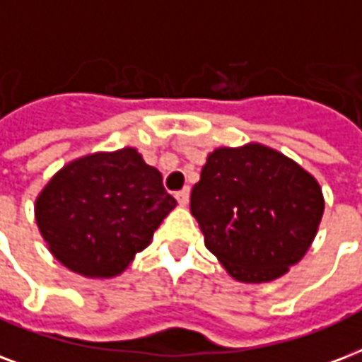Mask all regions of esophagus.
Masks as SVG:
<instances>
[{
  "instance_id": "1",
  "label": "esophagus",
  "mask_w": 362,
  "mask_h": 362,
  "mask_svg": "<svg viewBox=\"0 0 362 362\" xmlns=\"http://www.w3.org/2000/svg\"><path fill=\"white\" fill-rule=\"evenodd\" d=\"M176 201H178L180 206H186L187 201H189V187H184L180 192H176Z\"/></svg>"
}]
</instances>
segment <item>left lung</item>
<instances>
[{
  "label": "left lung",
  "mask_w": 362,
  "mask_h": 362,
  "mask_svg": "<svg viewBox=\"0 0 362 362\" xmlns=\"http://www.w3.org/2000/svg\"><path fill=\"white\" fill-rule=\"evenodd\" d=\"M189 209L205 247L241 283H269L302 260L321 224L319 182L262 144L209 153Z\"/></svg>",
  "instance_id": "obj_1"
}]
</instances>
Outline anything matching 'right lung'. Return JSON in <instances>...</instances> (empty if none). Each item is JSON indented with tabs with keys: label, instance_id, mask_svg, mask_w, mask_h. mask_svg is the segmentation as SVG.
I'll list each match as a JSON object with an SVG mask.
<instances>
[{
	"label": "right lung",
	"instance_id": "add662e5",
	"mask_svg": "<svg viewBox=\"0 0 362 362\" xmlns=\"http://www.w3.org/2000/svg\"><path fill=\"white\" fill-rule=\"evenodd\" d=\"M176 199L134 148L68 163L35 199V222L51 255L90 279L115 277L150 245Z\"/></svg>",
	"mask_w": 362,
	"mask_h": 362
}]
</instances>
